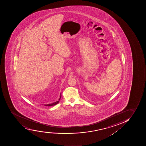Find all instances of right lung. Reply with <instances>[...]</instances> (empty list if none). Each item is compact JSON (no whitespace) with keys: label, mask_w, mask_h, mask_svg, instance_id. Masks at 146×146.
I'll return each instance as SVG.
<instances>
[{"label":"right lung","mask_w":146,"mask_h":146,"mask_svg":"<svg viewBox=\"0 0 146 146\" xmlns=\"http://www.w3.org/2000/svg\"><path fill=\"white\" fill-rule=\"evenodd\" d=\"M61 96V93L60 94V97L59 98V100H58V101L56 102H55V103H52V104H45L44 105L47 106H53V105H56V104H58V103H59V101L60 100Z\"/></svg>","instance_id":"right-lung-1"}]
</instances>
